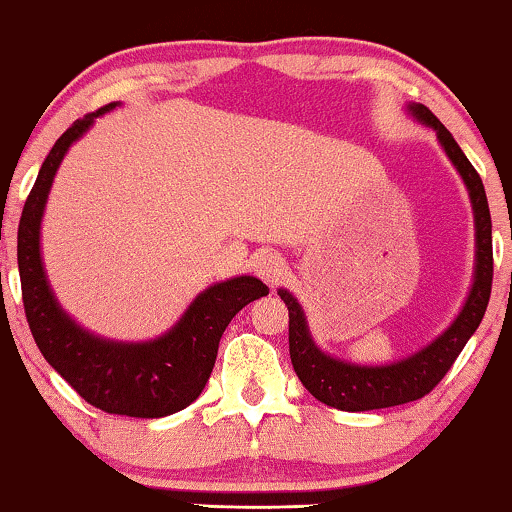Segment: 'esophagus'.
I'll list each match as a JSON object with an SVG mask.
<instances>
[{"mask_svg":"<svg viewBox=\"0 0 512 512\" xmlns=\"http://www.w3.org/2000/svg\"><path fill=\"white\" fill-rule=\"evenodd\" d=\"M254 270H256V275L268 284H279V279L286 275L284 258L279 254H272V251H268V254L256 256Z\"/></svg>","mask_w":512,"mask_h":512,"instance_id":"34e87169","label":"esophagus"}]
</instances>
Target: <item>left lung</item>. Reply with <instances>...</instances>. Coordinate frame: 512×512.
<instances>
[{"instance_id": "obj_1", "label": "left lung", "mask_w": 512, "mask_h": 512, "mask_svg": "<svg viewBox=\"0 0 512 512\" xmlns=\"http://www.w3.org/2000/svg\"><path fill=\"white\" fill-rule=\"evenodd\" d=\"M410 111L419 121L436 130L445 153L450 156L461 179L468 186L475 214V242H478V251H475V256H478V261H475V282L471 293H468L464 310L454 319V324L436 342L422 349V352L410 356V359L391 363V366H354V363L326 356L312 342L305 324V314L296 303V298L289 291L279 289L277 293L282 296L286 307H289V352L293 370H296L303 387L317 401L338 410H380L391 408V405L417 401V398L431 394L447 370L452 368V363L457 361V356L466 347L475 328L480 326L489 303V293H492V216H489L487 195L480 174L475 172L471 160L464 156V151L454 142L450 130L431 114V109H426L424 104H412Z\"/></svg>"}]
</instances>
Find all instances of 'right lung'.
<instances>
[{
    "label": "right lung",
    "mask_w": 512,
    "mask_h": 512,
    "mask_svg": "<svg viewBox=\"0 0 512 512\" xmlns=\"http://www.w3.org/2000/svg\"><path fill=\"white\" fill-rule=\"evenodd\" d=\"M114 107L111 102L74 121L41 165L18 226L20 289L27 324L39 352L83 401L109 415L156 419L184 410L202 394L230 319L251 300L268 296V286L256 277H235L209 286L170 333L139 345L95 338L60 310L41 265V214L69 146L90 128L95 116Z\"/></svg>",
    "instance_id": "add662e5"
}]
</instances>
